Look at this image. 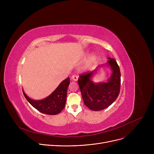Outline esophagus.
Here are the masks:
<instances>
[{"label": "esophagus", "mask_w": 154, "mask_h": 154, "mask_svg": "<svg viewBox=\"0 0 154 154\" xmlns=\"http://www.w3.org/2000/svg\"><path fill=\"white\" fill-rule=\"evenodd\" d=\"M78 76L77 75H73L72 76V80H74V81H77V80H78Z\"/></svg>", "instance_id": "34e87169"}]
</instances>
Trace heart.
I'll list each match as a JSON object with an SVG mask.
<instances>
[{
  "label": "heart",
  "instance_id": "heart-1",
  "mask_svg": "<svg viewBox=\"0 0 154 154\" xmlns=\"http://www.w3.org/2000/svg\"><path fill=\"white\" fill-rule=\"evenodd\" d=\"M90 59H91V60H95V56H92Z\"/></svg>",
  "mask_w": 154,
  "mask_h": 154
}]
</instances>
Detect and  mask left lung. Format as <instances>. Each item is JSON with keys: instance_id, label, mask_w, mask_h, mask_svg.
Returning <instances> with one entry per match:
<instances>
[{"instance_id": "left-lung-1", "label": "left lung", "mask_w": 154, "mask_h": 154, "mask_svg": "<svg viewBox=\"0 0 154 154\" xmlns=\"http://www.w3.org/2000/svg\"><path fill=\"white\" fill-rule=\"evenodd\" d=\"M109 59L108 65L112 70V74L107 82L94 83L91 80L94 72L83 73L78 79L84 102L92 110L98 111L107 108L117 99L120 93V69L114 59Z\"/></svg>"}]
</instances>
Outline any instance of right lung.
<instances>
[{"instance_id":"right-lung-1","label":"right lung","mask_w":154,"mask_h":154,"mask_svg":"<svg viewBox=\"0 0 154 154\" xmlns=\"http://www.w3.org/2000/svg\"><path fill=\"white\" fill-rule=\"evenodd\" d=\"M69 84L70 78L67 77L63 80L49 96L40 100H32L24 92H23V94L32 106L42 114L57 115L62 112L66 106L67 91Z\"/></svg>"}]
</instances>
